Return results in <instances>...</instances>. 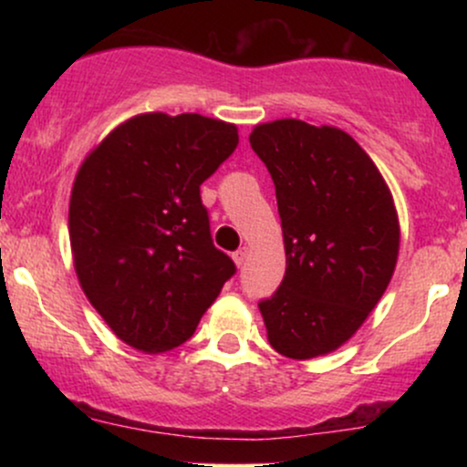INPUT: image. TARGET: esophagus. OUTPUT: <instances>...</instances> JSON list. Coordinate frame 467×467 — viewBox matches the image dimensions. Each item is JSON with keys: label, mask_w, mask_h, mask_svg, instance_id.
I'll return each mask as SVG.
<instances>
[{"label": "esophagus", "mask_w": 467, "mask_h": 467, "mask_svg": "<svg viewBox=\"0 0 467 467\" xmlns=\"http://www.w3.org/2000/svg\"><path fill=\"white\" fill-rule=\"evenodd\" d=\"M248 254H250V250H248V248H245V245H244V248H239V250H237V252H234V254H233L234 264H237V265L241 267V265H244V264H245V261H248Z\"/></svg>", "instance_id": "esophagus-1"}]
</instances>
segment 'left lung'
Masks as SVG:
<instances>
[{"label": "left lung", "instance_id": "left-lung-1", "mask_svg": "<svg viewBox=\"0 0 467 467\" xmlns=\"http://www.w3.org/2000/svg\"><path fill=\"white\" fill-rule=\"evenodd\" d=\"M276 189L285 276L259 303L267 340L309 360L345 345L387 292L400 222L387 182L367 151L336 127L296 118L250 133Z\"/></svg>", "mask_w": 467, "mask_h": 467}]
</instances>
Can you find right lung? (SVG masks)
Returning a JSON list of instances; mask_svg holds the SVG:
<instances>
[{
	"mask_svg": "<svg viewBox=\"0 0 467 467\" xmlns=\"http://www.w3.org/2000/svg\"><path fill=\"white\" fill-rule=\"evenodd\" d=\"M230 122L140 114L80 164L69 245L88 301L138 351L180 347L237 272L213 245L200 186L237 149Z\"/></svg>",
	"mask_w": 467,
	"mask_h": 467,
	"instance_id": "obj_1",
	"label": "right lung"
}]
</instances>
